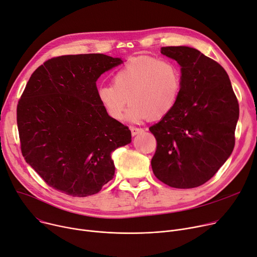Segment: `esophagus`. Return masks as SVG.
I'll return each instance as SVG.
<instances>
[{
  "mask_svg": "<svg viewBox=\"0 0 257 257\" xmlns=\"http://www.w3.org/2000/svg\"><path fill=\"white\" fill-rule=\"evenodd\" d=\"M131 132H132V135H133V136H136V135H138V134L143 133V132H144V130H143V128H141V127L132 126V127H131Z\"/></svg>",
  "mask_w": 257,
  "mask_h": 257,
  "instance_id": "esophagus-1",
  "label": "esophagus"
}]
</instances>
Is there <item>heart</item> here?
<instances>
[{
  "label": "heart",
  "mask_w": 257,
  "mask_h": 257,
  "mask_svg": "<svg viewBox=\"0 0 257 257\" xmlns=\"http://www.w3.org/2000/svg\"><path fill=\"white\" fill-rule=\"evenodd\" d=\"M112 84L97 87V98L110 118L121 120L128 101L130 121L160 119L177 103L183 85L182 70L170 59L134 58L113 73Z\"/></svg>",
  "instance_id": "obj_1"
}]
</instances>
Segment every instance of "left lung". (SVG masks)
Instances as JSON below:
<instances>
[{"mask_svg": "<svg viewBox=\"0 0 257 257\" xmlns=\"http://www.w3.org/2000/svg\"><path fill=\"white\" fill-rule=\"evenodd\" d=\"M161 53L180 65L183 85L174 109L149 127L157 139L153 171L169 187L196 188L230 157L238 102L227 72L213 59L189 47Z\"/></svg>", "mask_w": 257, "mask_h": 257, "instance_id": "obj_1", "label": "left lung"}]
</instances>
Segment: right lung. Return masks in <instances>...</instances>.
I'll use <instances>...</instances> for the list:
<instances>
[{
    "mask_svg": "<svg viewBox=\"0 0 257 257\" xmlns=\"http://www.w3.org/2000/svg\"><path fill=\"white\" fill-rule=\"evenodd\" d=\"M121 63L103 54L60 56L27 83L17 109L22 154L55 190L86 197L113 178L111 154L131 143L132 134L105 113L96 81Z\"/></svg>",
    "mask_w": 257,
    "mask_h": 257,
    "instance_id": "add662e5",
    "label": "right lung"
}]
</instances>
